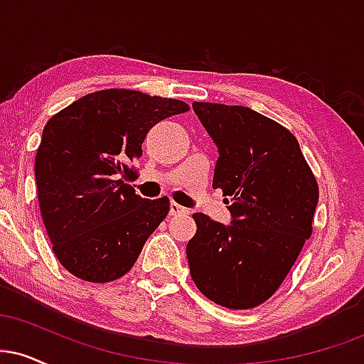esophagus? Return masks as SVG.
Segmentation results:
<instances>
[{"mask_svg": "<svg viewBox=\"0 0 364 364\" xmlns=\"http://www.w3.org/2000/svg\"><path fill=\"white\" fill-rule=\"evenodd\" d=\"M169 214L171 215H186V214H190V210H188V208H185V207H181L176 202H171Z\"/></svg>", "mask_w": 364, "mask_h": 364, "instance_id": "34e87169", "label": "esophagus"}]
</instances>
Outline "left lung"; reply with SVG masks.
<instances>
[{"instance_id":"8db88e82","label":"left lung","mask_w":364,"mask_h":364,"mask_svg":"<svg viewBox=\"0 0 364 364\" xmlns=\"http://www.w3.org/2000/svg\"><path fill=\"white\" fill-rule=\"evenodd\" d=\"M193 111L219 149L212 186L229 196L232 224L193 214L190 274L210 301L250 310L279 289L311 236L318 183L277 121L245 106L193 102Z\"/></svg>"}]
</instances>
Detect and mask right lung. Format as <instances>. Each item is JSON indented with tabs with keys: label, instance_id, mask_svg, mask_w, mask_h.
Listing matches in <instances>:
<instances>
[{
	"label": "right lung",
	"instance_id": "1",
	"mask_svg": "<svg viewBox=\"0 0 364 364\" xmlns=\"http://www.w3.org/2000/svg\"><path fill=\"white\" fill-rule=\"evenodd\" d=\"M190 109L140 90L92 92L46 123L36 154L41 215L60 263L87 282L123 277L169 212L124 183L159 121Z\"/></svg>",
	"mask_w": 364,
	"mask_h": 364
}]
</instances>
